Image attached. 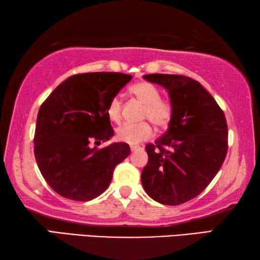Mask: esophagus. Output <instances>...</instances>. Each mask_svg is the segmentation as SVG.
I'll return each instance as SVG.
<instances>
[{
    "label": "esophagus",
    "mask_w": 260,
    "mask_h": 260,
    "mask_svg": "<svg viewBox=\"0 0 260 260\" xmlns=\"http://www.w3.org/2000/svg\"><path fill=\"white\" fill-rule=\"evenodd\" d=\"M140 148H142V147H139V146H131L130 150H131V152H137V151L140 150Z\"/></svg>",
    "instance_id": "obj_1"
}]
</instances>
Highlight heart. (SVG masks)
<instances>
[{"label": "heart", "mask_w": 260, "mask_h": 260, "mask_svg": "<svg viewBox=\"0 0 260 260\" xmlns=\"http://www.w3.org/2000/svg\"><path fill=\"white\" fill-rule=\"evenodd\" d=\"M129 91L144 104V118H148L153 124L159 127H165L169 124L174 114L173 105L169 100L160 98V90L155 85L148 82H138L131 85ZM107 116L112 122L117 123L121 121L122 101L118 96L110 99L107 106ZM152 135L153 129L148 122H142L138 124L126 123L116 130L117 139L129 145H137L151 138Z\"/></svg>", "instance_id": "1"}]
</instances>
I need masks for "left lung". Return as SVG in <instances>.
<instances>
[{
	"label": "left lung",
	"mask_w": 260,
	"mask_h": 260,
	"mask_svg": "<svg viewBox=\"0 0 260 260\" xmlns=\"http://www.w3.org/2000/svg\"><path fill=\"white\" fill-rule=\"evenodd\" d=\"M144 78L168 91L174 114L164 136L145 147L142 184L155 202L176 206L197 197L219 172L228 150L227 121L197 80L162 74Z\"/></svg>",
	"instance_id": "1"
}]
</instances>
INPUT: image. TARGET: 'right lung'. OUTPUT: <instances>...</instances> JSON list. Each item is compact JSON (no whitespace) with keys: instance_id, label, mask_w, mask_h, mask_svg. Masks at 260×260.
<instances>
[{"instance_id":"right-lung-1","label":"right lung","mask_w":260,"mask_h":260,"mask_svg":"<svg viewBox=\"0 0 260 260\" xmlns=\"http://www.w3.org/2000/svg\"><path fill=\"white\" fill-rule=\"evenodd\" d=\"M121 72L74 75L59 84L38 113L34 155L55 192L77 202L96 198L108 188L115 167L130 154L126 143L104 148L114 130L107 106L131 80Z\"/></svg>"}]
</instances>
